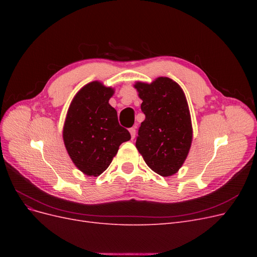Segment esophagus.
<instances>
[{
    "label": "esophagus",
    "mask_w": 257,
    "mask_h": 257,
    "mask_svg": "<svg viewBox=\"0 0 257 257\" xmlns=\"http://www.w3.org/2000/svg\"><path fill=\"white\" fill-rule=\"evenodd\" d=\"M130 133H131V136H132V139L135 138V135H136V127L133 126L130 128Z\"/></svg>",
    "instance_id": "1"
}]
</instances>
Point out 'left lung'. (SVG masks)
Masks as SVG:
<instances>
[{
  "label": "left lung",
  "instance_id": "obj_1",
  "mask_svg": "<svg viewBox=\"0 0 257 257\" xmlns=\"http://www.w3.org/2000/svg\"><path fill=\"white\" fill-rule=\"evenodd\" d=\"M146 119L138 130L136 148L146 164L163 177L175 175L188 157L193 128L189 105L180 85L167 77L136 82Z\"/></svg>",
  "mask_w": 257,
  "mask_h": 257
}]
</instances>
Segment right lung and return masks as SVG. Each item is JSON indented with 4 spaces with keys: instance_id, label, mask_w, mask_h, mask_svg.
<instances>
[{
    "instance_id": "right-lung-1",
    "label": "right lung",
    "mask_w": 257,
    "mask_h": 257,
    "mask_svg": "<svg viewBox=\"0 0 257 257\" xmlns=\"http://www.w3.org/2000/svg\"><path fill=\"white\" fill-rule=\"evenodd\" d=\"M113 89L99 81L85 84L73 98L63 127V141L76 167L97 177L107 169L122 143L131 139L109 105Z\"/></svg>"
}]
</instances>
